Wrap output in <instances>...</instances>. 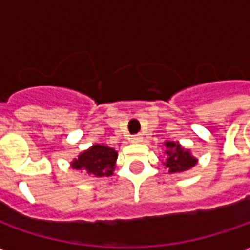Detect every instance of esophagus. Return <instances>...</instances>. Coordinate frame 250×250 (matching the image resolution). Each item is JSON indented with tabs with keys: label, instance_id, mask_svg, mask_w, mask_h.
Returning a JSON list of instances; mask_svg holds the SVG:
<instances>
[{
	"label": "esophagus",
	"instance_id": "obj_1",
	"mask_svg": "<svg viewBox=\"0 0 250 250\" xmlns=\"http://www.w3.org/2000/svg\"><path fill=\"white\" fill-rule=\"evenodd\" d=\"M131 142H134V143H139V142H142L141 134H136V135L132 136V138H131Z\"/></svg>",
	"mask_w": 250,
	"mask_h": 250
}]
</instances>
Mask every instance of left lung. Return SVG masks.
Returning a JSON list of instances; mask_svg holds the SVG:
<instances>
[{
    "label": "left lung",
    "instance_id": "8db88e82",
    "mask_svg": "<svg viewBox=\"0 0 250 250\" xmlns=\"http://www.w3.org/2000/svg\"><path fill=\"white\" fill-rule=\"evenodd\" d=\"M165 162L163 165L168 168V173H182L195 166L197 159L190 154L188 150H185L178 142H165Z\"/></svg>",
    "mask_w": 250,
    "mask_h": 250
}]
</instances>
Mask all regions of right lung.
I'll return each instance as SVG.
<instances>
[{
	"mask_svg": "<svg viewBox=\"0 0 250 250\" xmlns=\"http://www.w3.org/2000/svg\"><path fill=\"white\" fill-rule=\"evenodd\" d=\"M116 159L118 151H115V148L104 145H93L72 161L71 167L84 170L89 175L102 178L114 174Z\"/></svg>",
	"mask_w": 250,
	"mask_h": 250,
	"instance_id": "obj_1",
	"label": "right lung"
}]
</instances>
